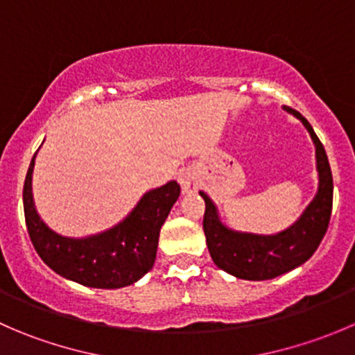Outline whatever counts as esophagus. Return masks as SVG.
Returning <instances> with one entry per match:
<instances>
[{"label":"esophagus","mask_w":355,"mask_h":355,"mask_svg":"<svg viewBox=\"0 0 355 355\" xmlns=\"http://www.w3.org/2000/svg\"><path fill=\"white\" fill-rule=\"evenodd\" d=\"M178 184H180L182 191H184L185 194H191V192L198 191L199 177L198 173H196V170H192V168H184V170L180 171V175H178Z\"/></svg>","instance_id":"esophagus-1"}]
</instances>
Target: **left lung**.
I'll return each instance as SVG.
<instances>
[{
    "instance_id": "obj_1",
    "label": "left lung",
    "mask_w": 355,
    "mask_h": 355,
    "mask_svg": "<svg viewBox=\"0 0 355 355\" xmlns=\"http://www.w3.org/2000/svg\"><path fill=\"white\" fill-rule=\"evenodd\" d=\"M285 110L302 121L313 139L316 148L318 180H320L316 196L295 223L273 235L234 230L220 220L213 199L206 192H199L206 202L202 227L211 257L220 270L242 280H271L295 270L316 252L330 223L333 177L327 151L318 135L314 134L309 121L299 111Z\"/></svg>"
}]
</instances>
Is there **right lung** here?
Segmentation results:
<instances>
[{
	"label": "right lung",
	"instance_id": "obj_1",
	"mask_svg": "<svg viewBox=\"0 0 355 355\" xmlns=\"http://www.w3.org/2000/svg\"><path fill=\"white\" fill-rule=\"evenodd\" d=\"M35 155L25 177L24 213L39 257L60 277L84 287L121 288L141 280L155 264L159 230L180 196V185L171 180L146 192L137 206L110 230L80 239L65 237L51 230L34 206Z\"/></svg>",
	"mask_w": 355,
	"mask_h": 355
}]
</instances>
